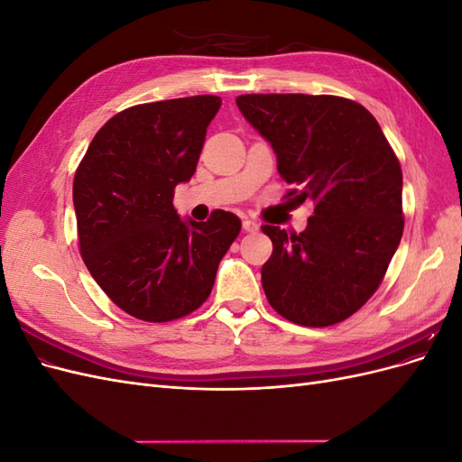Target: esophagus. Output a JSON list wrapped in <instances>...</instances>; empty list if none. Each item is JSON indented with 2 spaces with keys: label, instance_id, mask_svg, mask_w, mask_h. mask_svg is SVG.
I'll return each instance as SVG.
<instances>
[{
  "label": "esophagus",
  "instance_id": "esophagus-1",
  "mask_svg": "<svg viewBox=\"0 0 462 462\" xmlns=\"http://www.w3.org/2000/svg\"><path fill=\"white\" fill-rule=\"evenodd\" d=\"M243 229H245L246 233H256V231L260 229V223L254 221V219H245V221H243Z\"/></svg>",
  "mask_w": 462,
  "mask_h": 462
}]
</instances>
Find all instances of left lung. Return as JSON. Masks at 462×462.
<instances>
[{"mask_svg": "<svg viewBox=\"0 0 462 462\" xmlns=\"http://www.w3.org/2000/svg\"><path fill=\"white\" fill-rule=\"evenodd\" d=\"M236 106L277 153L291 189L309 200L302 233L262 226L273 243L262 265L272 309L292 324L326 328L353 316L382 285L401 243L402 171L380 123L329 94H243Z\"/></svg>", "mask_w": 462, "mask_h": 462, "instance_id": "left-lung-1", "label": "left lung"}]
</instances>
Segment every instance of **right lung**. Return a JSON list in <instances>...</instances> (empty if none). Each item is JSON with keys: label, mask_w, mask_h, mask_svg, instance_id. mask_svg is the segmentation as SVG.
<instances>
[{"label": "right lung", "mask_w": 462, "mask_h": 462, "mask_svg": "<svg viewBox=\"0 0 462 462\" xmlns=\"http://www.w3.org/2000/svg\"><path fill=\"white\" fill-rule=\"evenodd\" d=\"M219 107V96L204 94L123 109L77 167L80 256L111 302L136 319L162 324L200 309L241 233V219L226 209L197 223L173 206Z\"/></svg>", "instance_id": "add662e5"}]
</instances>
